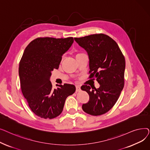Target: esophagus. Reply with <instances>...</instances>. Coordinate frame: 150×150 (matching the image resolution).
Instances as JSON below:
<instances>
[{
    "instance_id": "34e87169",
    "label": "esophagus",
    "mask_w": 150,
    "mask_h": 150,
    "mask_svg": "<svg viewBox=\"0 0 150 150\" xmlns=\"http://www.w3.org/2000/svg\"><path fill=\"white\" fill-rule=\"evenodd\" d=\"M81 91V88L80 86H76V92H80Z\"/></svg>"
}]
</instances>
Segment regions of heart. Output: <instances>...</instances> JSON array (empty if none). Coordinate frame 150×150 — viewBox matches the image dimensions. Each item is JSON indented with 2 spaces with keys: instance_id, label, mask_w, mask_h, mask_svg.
Here are the masks:
<instances>
[{
  "instance_id": "obj_1",
  "label": "heart",
  "mask_w": 150,
  "mask_h": 150,
  "mask_svg": "<svg viewBox=\"0 0 150 150\" xmlns=\"http://www.w3.org/2000/svg\"><path fill=\"white\" fill-rule=\"evenodd\" d=\"M80 54V53H79V54ZM78 54H77V55H78Z\"/></svg>"
}]
</instances>
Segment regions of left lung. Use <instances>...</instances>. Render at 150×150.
<instances>
[{
	"label": "left lung",
	"mask_w": 150,
	"mask_h": 150,
	"mask_svg": "<svg viewBox=\"0 0 150 150\" xmlns=\"http://www.w3.org/2000/svg\"><path fill=\"white\" fill-rule=\"evenodd\" d=\"M75 41L88 53L90 78L96 79L100 88L83 85L89 101L82 106L83 111L92 115L108 112L115 104L124 87L125 59L116 42L105 34H94Z\"/></svg>",
	"instance_id": "8db88e82"
}]
</instances>
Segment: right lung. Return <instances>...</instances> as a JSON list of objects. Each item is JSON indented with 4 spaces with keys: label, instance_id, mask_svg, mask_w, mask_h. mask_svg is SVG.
Returning <instances> with one entry per match:
<instances>
[{
    "label": "right lung",
    "instance_id": "1",
    "mask_svg": "<svg viewBox=\"0 0 150 150\" xmlns=\"http://www.w3.org/2000/svg\"><path fill=\"white\" fill-rule=\"evenodd\" d=\"M74 42V38H38L25 48L19 62V75L23 96L36 115L52 119L62 112L67 97L75 86L64 84L52 89V71L58 69L62 56Z\"/></svg>",
    "mask_w": 150,
    "mask_h": 150
}]
</instances>
